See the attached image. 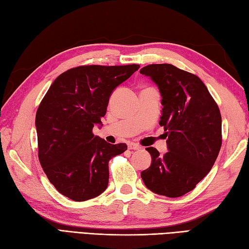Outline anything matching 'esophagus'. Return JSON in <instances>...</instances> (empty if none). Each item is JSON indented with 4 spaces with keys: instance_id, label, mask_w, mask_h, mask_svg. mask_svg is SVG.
Returning a JSON list of instances; mask_svg holds the SVG:
<instances>
[{
    "instance_id": "34e87169",
    "label": "esophagus",
    "mask_w": 249,
    "mask_h": 249,
    "mask_svg": "<svg viewBox=\"0 0 249 249\" xmlns=\"http://www.w3.org/2000/svg\"><path fill=\"white\" fill-rule=\"evenodd\" d=\"M141 146L137 143H133V142H129L128 143V150H139Z\"/></svg>"
}]
</instances>
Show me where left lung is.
Segmentation results:
<instances>
[{"instance_id": "8db88e82", "label": "left lung", "mask_w": 249, "mask_h": 249, "mask_svg": "<svg viewBox=\"0 0 249 249\" xmlns=\"http://www.w3.org/2000/svg\"><path fill=\"white\" fill-rule=\"evenodd\" d=\"M140 73L154 81L161 95V116L168 152L147 147L151 166L141 172L153 193L177 198L193 190L212 169L221 146V115L205 84L171 64H151Z\"/></svg>"}]
</instances>
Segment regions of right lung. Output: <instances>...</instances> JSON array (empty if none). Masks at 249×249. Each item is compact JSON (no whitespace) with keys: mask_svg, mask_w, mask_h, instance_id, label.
Listing matches in <instances>:
<instances>
[{"mask_svg":"<svg viewBox=\"0 0 249 249\" xmlns=\"http://www.w3.org/2000/svg\"><path fill=\"white\" fill-rule=\"evenodd\" d=\"M124 66L84 65L61 73L36 112L38 158L47 178L59 193L86 201L104 193L109 160L127 150L93 135L102 124L113 89L139 70Z\"/></svg>","mask_w":249,"mask_h":249,"instance_id":"add662e5","label":"right lung"}]
</instances>
